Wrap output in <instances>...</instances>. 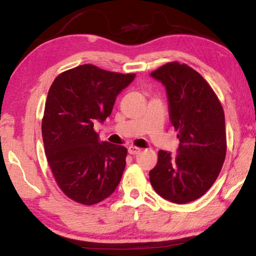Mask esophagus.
I'll return each instance as SVG.
<instances>
[{
	"label": "esophagus",
	"mask_w": 256,
	"mask_h": 256,
	"mask_svg": "<svg viewBox=\"0 0 256 256\" xmlns=\"http://www.w3.org/2000/svg\"><path fill=\"white\" fill-rule=\"evenodd\" d=\"M128 153H130V154L135 155V154H138L140 152H141V148H136V146H133V145H132V146H130V148H128Z\"/></svg>",
	"instance_id": "1"
}]
</instances>
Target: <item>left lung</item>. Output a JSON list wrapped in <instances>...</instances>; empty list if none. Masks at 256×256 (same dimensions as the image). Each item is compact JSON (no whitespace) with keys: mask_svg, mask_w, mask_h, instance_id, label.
I'll list each match as a JSON object with an SVG mask.
<instances>
[{"mask_svg":"<svg viewBox=\"0 0 256 256\" xmlns=\"http://www.w3.org/2000/svg\"><path fill=\"white\" fill-rule=\"evenodd\" d=\"M151 76L166 90L168 114L178 132L176 154L158 152L150 171L154 191L176 204L201 198L221 172L226 154L222 105L208 83L186 64L163 65Z\"/></svg>","mask_w":256,"mask_h":256,"instance_id":"obj_1","label":"left lung"}]
</instances>
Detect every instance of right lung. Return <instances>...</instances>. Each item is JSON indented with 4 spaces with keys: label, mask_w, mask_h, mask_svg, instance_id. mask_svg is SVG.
<instances>
[{
    "label": "right lung",
    "mask_w": 256,
    "mask_h": 256,
    "mask_svg": "<svg viewBox=\"0 0 256 256\" xmlns=\"http://www.w3.org/2000/svg\"><path fill=\"white\" fill-rule=\"evenodd\" d=\"M134 78L84 64L60 74L48 90L42 120L45 154L58 188L75 202H101L121 181L128 150L101 142L93 128L111 115L118 95Z\"/></svg>",
    "instance_id": "1"
}]
</instances>
